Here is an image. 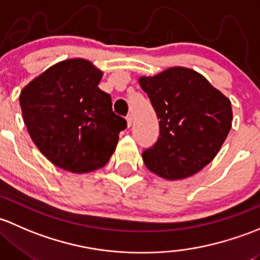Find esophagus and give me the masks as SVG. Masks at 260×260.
Returning a JSON list of instances; mask_svg holds the SVG:
<instances>
[{
  "mask_svg": "<svg viewBox=\"0 0 260 260\" xmlns=\"http://www.w3.org/2000/svg\"><path fill=\"white\" fill-rule=\"evenodd\" d=\"M126 121H127V126H131V124H133V115H131V114L127 115Z\"/></svg>",
  "mask_w": 260,
  "mask_h": 260,
  "instance_id": "esophagus-1",
  "label": "esophagus"
}]
</instances>
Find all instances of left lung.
<instances>
[{"instance_id": "obj_1", "label": "left lung", "mask_w": 260, "mask_h": 260, "mask_svg": "<svg viewBox=\"0 0 260 260\" xmlns=\"http://www.w3.org/2000/svg\"><path fill=\"white\" fill-rule=\"evenodd\" d=\"M139 81L160 120L157 141L143 151L146 168L168 180L194 175L215 157L228 136L229 99L203 75L185 68Z\"/></svg>"}]
</instances>
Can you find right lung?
Returning <instances> with one entry per match:
<instances>
[{"instance_id":"add662e5","label":"right lung","mask_w":260,"mask_h":260,"mask_svg":"<svg viewBox=\"0 0 260 260\" xmlns=\"http://www.w3.org/2000/svg\"><path fill=\"white\" fill-rule=\"evenodd\" d=\"M103 72L72 58L51 66L21 91L22 117L32 141L56 167L82 174L103 168L126 120L99 89Z\"/></svg>"}]
</instances>
